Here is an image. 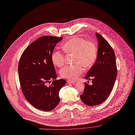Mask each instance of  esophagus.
Instances as JSON below:
<instances>
[{"label": "esophagus", "instance_id": "esophagus-1", "mask_svg": "<svg viewBox=\"0 0 135 135\" xmlns=\"http://www.w3.org/2000/svg\"><path fill=\"white\" fill-rule=\"evenodd\" d=\"M76 82L75 81H71V80H68L67 83H75Z\"/></svg>", "mask_w": 135, "mask_h": 135}]
</instances>
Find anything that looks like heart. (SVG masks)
<instances>
[{
	"mask_svg": "<svg viewBox=\"0 0 135 135\" xmlns=\"http://www.w3.org/2000/svg\"><path fill=\"white\" fill-rule=\"evenodd\" d=\"M64 51L68 54H75L74 66H65L61 68L60 74L62 78L75 80L81 74L84 68H89L94 64L97 56V46L93 41L76 36L65 42L63 46ZM52 60L54 65L61 67L65 61L64 53L60 51H55L52 55Z\"/></svg>",
	"mask_w": 135,
	"mask_h": 135,
	"instance_id": "heart-1",
	"label": "heart"
}]
</instances>
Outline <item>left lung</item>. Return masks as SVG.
<instances>
[{"instance_id": "left-lung-1", "label": "left lung", "mask_w": 135, "mask_h": 135, "mask_svg": "<svg viewBox=\"0 0 135 135\" xmlns=\"http://www.w3.org/2000/svg\"><path fill=\"white\" fill-rule=\"evenodd\" d=\"M98 41L97 56L95 63L89 70L85 79L92 85L84 83V89L80 96L81 101L89 106L99 105L105 101L111 93L117 77L115 54L108 42L96 33Z\"/></svg>"}]
</instances>
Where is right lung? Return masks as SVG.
<instances>
[{
    "instance_id": "right-lung-1",
    "label": "right lung",
    "mask_w": 135,
    "mask_h": 135,
    "mask_svg": "<svg viewBox=\"0 0 135 135\" xmlns=\"http://www.w3.org/2000/svg\"><path fill=\"white\" fill-rule=\"evenodd\" d=\"M62 37L43 36L30 44L22 53L19 62V79L26 99L35 108L45 112L53 110L60 101V90L66 84L57 80L52 60L54 47ZM54 81L50 86L47 83Z\"/></svg>"
}]
</instances>
